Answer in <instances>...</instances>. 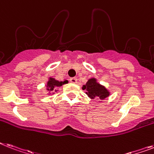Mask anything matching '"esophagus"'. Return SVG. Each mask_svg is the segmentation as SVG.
<instances>
[{
    "instance_id": "1",
    "label": "esophagus",
    "mask_w": 154,
    "mask_h": 154,
    "mask_svg": "<svg viewBox=\"0 0 154 154\" xmlns=\"http://www.w3.org/2000/svg\"><path fill=\"white\" fill-rule=\"evenodd\" d=\"M69 81H70V82H72V83H77V79L76 77H71L70 79H69Z\"/></svg>"
}]
</instances>
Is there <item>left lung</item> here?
<instances>
[{"mask_svg": "<svg viewBox=\"0 0 154 154\" xmlns=\"http://www.w3.org/2000/svg\"><path fill=\"white\" fill-rule=\"evenodd\" d=\"M83 90L85 89L86 94L92 99H100L103 100L109 96V92L103 86L100 85L95 78L88 80L85 85L83 86Z\"/></svg>", "mask_w": 154, "mask_h": 154, "instance_id": "left-lung-1", "label": "left lung"}]
</instances>
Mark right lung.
<instances>
[{
	"label": "right lung",
	"instance_id": "obj_1",
	"mask_svg": "<svg viewBox=\"0 0 154 154\" xmlns=\"http://www.w3.org/2000/svg\"><path fill=\"white\" fill-rule=\"evenodd\" d=\"M67 83H68V81H67V80H65V81H62V82H59L58 81H56V80L53 79V78H50L49 81L47 82V90L49 91V92H54L55 91L56 87L62 86V85Z\"/></svg>",
	"mask_w": 154,
	"mask_h": 154
}]
</instances>
